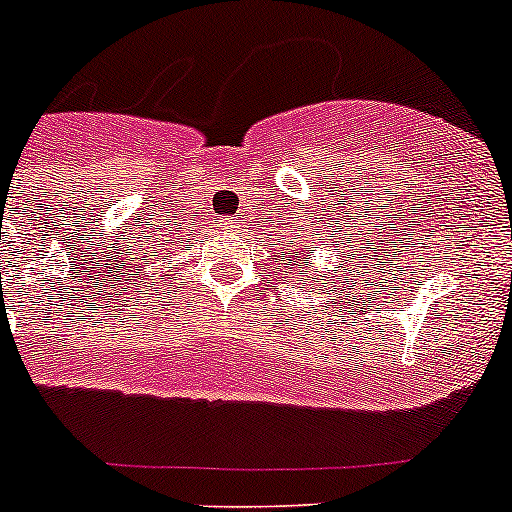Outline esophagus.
Returning a JSON list of instances; mask_svg holds the SVG:
<instances>
[{
	"label": "esophagus",
	"instance_id": "esophagus-1",
	"mask_svg": "<svg viewBox=\"0 0 512 512\" xmlns=\"http://www.w3.org/2000/svg\"><path fill=\"white\" fill-rule=\"evenodd\" d=\"M220 227H223V230L230 232L232 227H235V218H223V220H220Z\"/></svg>",
	"mask_w": 512,
	"mask_h": 512
}]
</instances>
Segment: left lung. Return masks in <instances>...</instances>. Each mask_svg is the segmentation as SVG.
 <instances>
[{"instance_id": "8db88e82", "label": "left lung", "mask_w": 512, "mask_h": 512, "mask_svg": "<svg viewBox=\"0 0 512 512\" xmlns=\"http://www.w3.org/2000/svg\"><path fill=\"white\" fill-rule=\"evenodd\" d=\"M292 245H294V240H289V247H292ZM277 255H280V252H277ZM292 255H294V260H297V255L302 257V260H309V247L304 245V247H299V250H292ZM282 260H285V257H282ZM304 277H307V272L302 270V272H299V282H302Z\"/></svg>"}]
</instances>
